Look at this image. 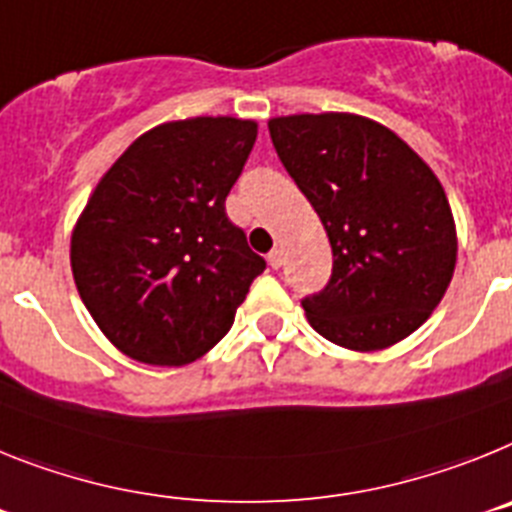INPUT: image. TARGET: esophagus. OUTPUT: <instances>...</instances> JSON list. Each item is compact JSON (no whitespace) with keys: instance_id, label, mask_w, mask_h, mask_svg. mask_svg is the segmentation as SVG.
<instances>
[{"instance_id":"esophagus-1","label":"esophagus","mask_w":512,"mask_h":512,"mask_svg":"<svg viewBox=\"0 0 512 512\" xmlns=\"http://www.w3.org/2000/svg\"><path fill=\"white\" fill-rule=\"evenodd\" d=\"M268 262H270V268H275V270L281 268V265H283V250H278V247H275V250L268 255Z\"/></svg>"}]
</instances>
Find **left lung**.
Instances as JSON below:
<instances>
[{"mask_svg":"<svg viewBox=\"0 0 512 512\" xmlns=\"http://www.w3.org/2000/svg\"><path fill=\"white\" fill-rule=\"evenodd\" d=\"M268 128L335 257L330 283L301 301L311 327L361 353L412 335L441 304L459 250L438 177L363 115H286Z\"/></svg>","mask_w":512,"mask_h":512,"instance_id":"obj_1","label":"left lung"}]
</instances>
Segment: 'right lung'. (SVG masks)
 Here are the masks:
<instances>
[{
    "label": "right lung",
    "mask_w": 512,
    "mask_h": 512,
    "mask_svg": "<svg viewBox=\"0 0 512 512\" xmlns=\"http://www.w3.org/2000/svg\"><path fill=\"white\" fill-rule=\"evenodd\" d=\"M257 123L151 128L97 182L71 234V273L102 335L149 366H185L231 330L265 260L226 216Z\"/></svg>",
    "instance_id": "1"
}]
</instances>
